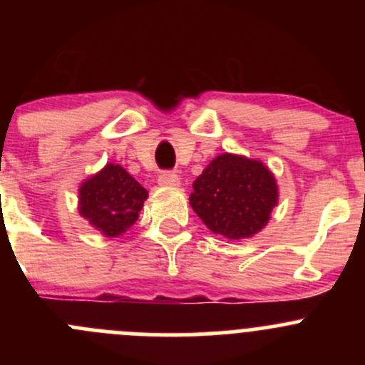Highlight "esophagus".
<instances>
[{
	"instance_id": "1",
	"label": "esophagus",
	"mask_w": 365,
	"mask_h": 365,
	"mask_svg": "<svg viewBox=\"0 0 365 365\" xmlns=\"http://www.w3.org/2000/svg\"><path fill=\"white\" fill-rule=\"evenodd\" d=\"M159 183L164 187H178L180 176L173 171H164L159 175Z\"/></svg>"
}]
</instances>
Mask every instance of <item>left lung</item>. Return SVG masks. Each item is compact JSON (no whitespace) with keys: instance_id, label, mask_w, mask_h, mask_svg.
Masks as SVG:
<instances>
[{"instance_id":"left-lung-1","label":"left lung","mask_w":365,"mask_h":365,"mask_svg":"<svg viewBox=\"0 0 365 365\" xmlns=\"http://www.w3.org/2000/svg\"><path fill=\"white\" fill-rule=\"evenodd\" d=\"M190 206L210 231L231 240L256 235L277 205V183L259 160L222 153L194 182Z\"/></svg>"}]
</instances>
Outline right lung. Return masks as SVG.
I'll list each match as a JSON object with an SVG mask.
<instances>
[{"label": "right lung", "instance_id": "add662e5", "mask_svg": "<svg viewBox=\"0 0 365 365\" xmlns=\"http://www.w3.org/2000/svg\"><path fill=\"white\" fill-rule=\"evenodd\" d=\"M148 197L121 165L108 164L79 189V213L106 237H118L138 220Z\"/></svg>", "mask_w": 365, "mask_h": 365}]
</instances>
